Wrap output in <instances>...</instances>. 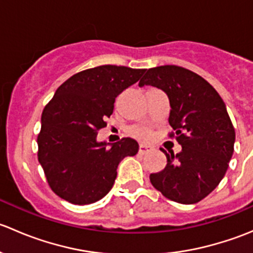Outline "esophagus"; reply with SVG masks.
Wrapping results in <instances>:
<instances>
[{
  "label": "esophagus",
  "instance_id": "1",
  "mask_svg": "<svg viewBox=\"0 0 253 253\" xmlns=\"http://www.w3.org/2000/svg\"><path fill=\"white\" fill-rule=\"evenodd\" d=\"M152 150H153V148H152V147H148V145L141 144V145H139L138 152H139V154H147V153L152 152Z\"/></svg>",
  "mask_w": 253,
  "mask_h": 253
}]
</instances>
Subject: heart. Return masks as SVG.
<instances>
[{
	"label": "heart",
	"instance_id": "1",
	"mask_svg": "<svg viewBox=\"0 0 253 253\" xmlns=\"http://www.w3.org/2000/svg\"><path fill=\"white\" fill-rule=\"evenodd\" d=\"M129 132H131L132 136L138 139H143V141L150 137V129L145 126H134L129 129Z\"/></svg>",
	"mask_w": 253,
	"mask_h": 253
}]
</instances>
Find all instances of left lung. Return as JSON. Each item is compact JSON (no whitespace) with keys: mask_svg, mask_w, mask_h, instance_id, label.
I'll list each match as a JSON object with an SVG mask.
<instances>
[{"mask_svg":"<svg viewBox=\"0 0 253 253\" xmlns=\"http://www.w3.org/2000/svg\"><path fill=\"white\" fill-rule=\"evenodd\" d=\"M163 89L170 100L169 124L182 150L167 155V167L150 174L163 196L182 205L207 197L221 181L234 153L235 128L218 91L197 73L175 65L149 68L139 86Z\"/></svg>","mask_w":253,"mask_h":253,"instance_id":"1","label":"left lung"}]
</instances>
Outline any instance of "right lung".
Returning <instances> with one entry per match:
<instances>
[{
	"label": "right lung",
	"mask_w": 253,
	"mask_h": 253,
	"mask_svg": "<svg viewBox=\"0 0 253 253\" xmlns=\"http://www.w3.org/2000/svg\"><path fill=\"white\" fill-rule=\"evenodd\" d=\"M145 70L104 65L76 73L61 84L42 115L38 160L51 190L73 205L101 200L114 186L117 165L138 152L134 139L106 147L96 134L106 127L115 99Z\"/></svg>",
	"instance_id": "obj_1"
}]
</instances>
